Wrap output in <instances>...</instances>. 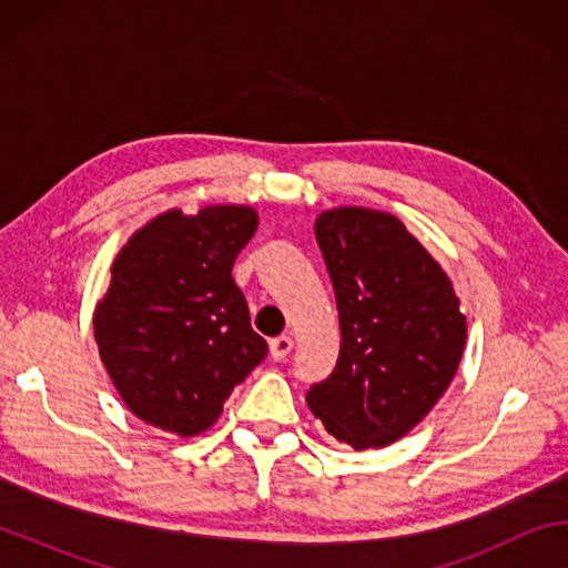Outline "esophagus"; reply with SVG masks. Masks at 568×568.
Wrapping results in <instances>:
<instances>
[{
	"mask_svg": "<svg viewBox=\"0 0 568 568\" xmlns=\"http://www.w3.org/2000/svg\"><path fill=\"white\" fill-rule=\"evenodd\" d=\"M291 351H293V338H291V335H277V338L271 341L273 361H283Z\"/></svg>",
	"mask_w": 568,
	"mask_h": 568,
	"instance_id": "1",
	"label": "esophagus"
}]
</instances>
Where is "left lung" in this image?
Returning a JSON list of instances; mask_svg holds the SVG:
<instances>
[{
  "mask_svg": "<svg viewBox=\"0 0 568 568\" xmlns=\"http://www.w3.org/2000/svg\"><path fill=\"white\" fill-rule=\"evenodd\" d=\"M315 240L338 303L341 353L331 376L307 390V406L351 448H383L450 386L466 318L448 275L398 217L325 210Z\"/></svg>",
  "mask_w": 568,
  "mask_h": 568,
  "instance_id": "obj_1",
  "label": "left lung"
}]
</instances>
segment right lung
I'll use <instances>...</instances> for the list:
<instances>
[{"label":"right lung","mask_w":568,"mask_h":568,"mask_svg":"<svg viewBox=\"0 0 568 568\" xmlns=\"http://www.w3.org/2000/svg\"><path fill=\"white\" fill-rule=\"evenodd\" d=\"M255 230L245 205L168 210L114 257L110 291L94 307V341L122 400L150 426L203 434L267 355L230 275Z\"/></svg>","instance_id":"add662e5"}]
</instances>
